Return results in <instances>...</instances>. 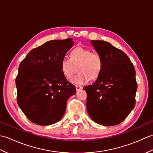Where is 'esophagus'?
Wrapping results in <instances>:
<instances>
[{
    "label": "esophagus",
    "mask_w": 153,
    "mask_h": 153,
    "mask_svg": "<svg viewBox=\"0 0 153 153\" xmlns=\"http://www.w3.org/2000/svg\"><path fill=\"white\" fill-rule=\"evenodd\" d=\"M76 91H79L82 89H83V87L82 86H78V85H76Z\"/></svg>",
    "instance_id": "obj_1"
}]
</instances>
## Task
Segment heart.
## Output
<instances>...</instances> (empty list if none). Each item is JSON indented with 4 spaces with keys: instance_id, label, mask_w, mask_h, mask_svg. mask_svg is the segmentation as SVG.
<instances>
[{
    "instance_id": "obj_1",
    "label": "heart",
    "mask_w": 153,
    "mask_h": 153,
    "mask_svg": "<svg viewBox=\"0 0 153 153\" xmlns=\"http://www.w3.org/2000/svg\"><path fill=\"white\" fill-rule=\"evenodd\" d=\"M61 70L67 78H70L77 69L79 72L71 78V82L83 85L99 76L102 68V59L100 54L88 48L76 47L71 52V57L64 56L60 62Z\"/></svg>"
}]
</instances>
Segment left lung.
<instances>
[{"label": "left lung", "instance_id": "8db88e82", "mask_svg": "<svg viewBox=\"0 0 153 153\" xmlns=\"http://www.w3.org/2000/svg\"><path fill=\"white\" fill-rule=\"evenodd\" d=\"M91 43L102 57V68L95 82L83 88L87 95V112L99 124L118 125L135 105V68L128 56L108 42Z\"/></svg>", "mask_w": 153, "mask_h": 153}]
</instances>
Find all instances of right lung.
Listing matches in <instances>:
<instances>
[{
	"label": "right lung",
	"mask_w": 153,
	"mask_h": 153,
	"mask_svg": "<svg viewBox=\"0 0 153 153\" xmlns=\"http://www.w3.org/2000/svg\"><path fill=\"white\" fill-rule=\"evenodd\" d=\"M71 38L49 41L32 49L23 60L16 78L18 106L37 125L53 124L62 118L76 87L68 82L60 62L73 46Z\"/></svg>",
	"instance_id": "add662e5"
}]
</instances>
